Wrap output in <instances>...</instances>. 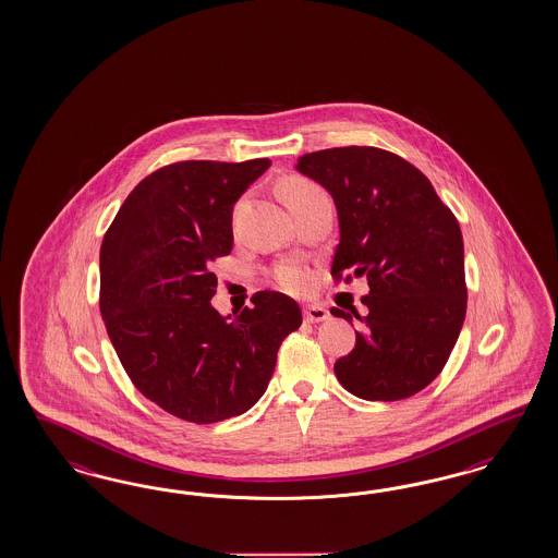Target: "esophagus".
Returning <instances> with one entry per match:
<instances>
[{
    "label": "esophagus",
    "mask_w": 558,
    "mask_h": 558,
    "mask_svg": "<svg viewBox=\"0 0 558 558\" xmlns=\"http://www.w3.org/2000/svg\"><path fill=\"white\" fill-rule=\"evenodd\" d=\"M304 319L308 323H319L329 319V311L323 308L322 304H308L304 306Z\"/></svg>",
    "instance_id": "34e87169"
}]
</instances>
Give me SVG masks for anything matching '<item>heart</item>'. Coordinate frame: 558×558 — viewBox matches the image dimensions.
I'll list each match as a JSON object with an SVG mask.
<instances>
[{
	"instance_id": "heart-1",
	"label": "heart",
	"mask_w": 558,
	"mask_h": 558,
	"mask_svg": "<svg viewBox=\"0 0 558 558\" xmlns=\"http://www.w3.org/2000/svg\"><path fill=\"white\" fill-rule=\"evenodd\" d=\"M282 190H284V198H287V204L290 208L296 206V204L304 203V201H311L315 196H323L325 194L322 186H317L315 182H311L306 178H290V180L284 182ZM274 276H276V282L280 287L292 290V292L303 290L306 287V282H308L304 270L296 268V266H280Z\"/></svg>"
}]
</instances>
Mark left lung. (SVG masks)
I'll use <instances>...</instances> for the list:
<instances>
[{
  "label": "left lung",
  "instance_id": "8db88e82",
  "mask_svg": "<svg viewBox=\"0 0 558 558\" xmlns=\"http://www.w3.org/2000/svg\"><path fill=\"white\" fill-rule=\"evenodd\" d=\"M296 169L338 208L331 276H366V315L354 350L333 366L341 387L366 401H401L425 389L457 343L466 315L464 245L452 210L403 157L376 147L306 153Z\"/></svg>",
  "mask_w": 558,
  "mask_h": 558
}]
</instances>
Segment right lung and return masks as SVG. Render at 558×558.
Wrapping results in <instances>:
<instances>
[{
	"label": "right lung",
	"mask_w": 558,
	"mask_h": 558,
	"mask_svg": "<svg viewBox=\"0 0 558 558\" xmlns=\"http://www.w3.org/2000/svg\"><path fill=\"white\" fill-rule=\"evenodd\" d=\"M180 161L129 194L100 250V313L122 368L155 405L192 423L245 413L268 389L276 354L303 313L259 290L236 317L210 304L213 262L233 250V204L270 168Z\"/></svg>",
	"instance_id": "add662e5"
}]
</instances>
